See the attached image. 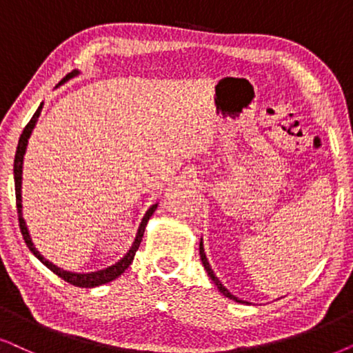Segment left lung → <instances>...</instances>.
<instances>
[{"label":"left lung","mask_w":353,"mask_h":353,"mask_svg":"<svg viewBox=\"0 0 353 353\" xmlns=\"http://www.w3.org/2000/svg\"><path fill=\"white\" fill-rule=\"evenodd\" d=\"M200 258H201V263H203V266H205V270H206V272H208V276L211 278V281H213V283L216 284V288L219 289V292L224 295V297H228V299H231V300H234V302H239V303H247V302H243V300H241V299H237L236 295H232L231 292H229L228 289L224 288L223 284H221V281L216 278V274H214V271L211 270V266H210V263H208V260H206V255H205V248H203V242H200Z\"/></svg>","instance_id":"8db88e82"}]
</instances>
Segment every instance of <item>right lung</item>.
I'll return each mask as SVG.
<instances>
[{
	"mask_svg": "<svg viewBox=\"0 0 353 353\" xmlns=\"http://www.w3.org/2000/svg\"><path fill=\"white\" fill-rule=\"evenodd\" d=\"M75 75H79V70H72V72L65 75V79L63 81H69V79L75 77ZM41 108H43V103L39 106V110L35 111V114L32 116V119L29 121V124L26 125V129H23V132L21 134V139H19V143H17V150H16V157H14V187H16V206H17V216H19V225H21V232H22V237L23 241H26L27 247H29V250L34 253V255L39 258V260L43 263V265L48 268L54 272V274H58L61 279H64L65 283L75 285V288H97V285H101V284H106V283H111V281H114L116 278H119V276L124 272L130 266V263H132L134 256H135V252L139 250L140 247V242H142V237H143V232H145V225H147L148 219L152 218V214L154 213V210H157V205H152L148 208L147 213H145L142 223L139 225V231H137V236H135V241L132 243V247H130V250L125 253L124 258H121L119 261L114 263V265L106 268V270H100V271H95V272H70V271H64L58 268L53 263L45 260L43 256L40 255V252L37 250L34 247V242H32L30 239V234H29V229H27L26 225V221L22 218V163H23V154H26V150H27V143H29V137L32 134V130H34L37 121H39V116L41 112Z\"/></svg>",
	"mask_w": 353,
	"mask_h": 353,
	"instance_id": "right-lung-1",
	"label": "right lung"
}]
</instances>
